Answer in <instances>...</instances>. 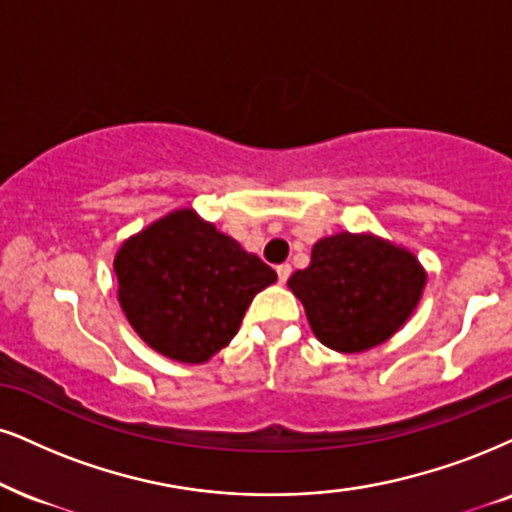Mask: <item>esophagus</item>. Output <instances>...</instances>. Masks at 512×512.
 <instances>
[{
	"mask_svg": "<svg viewBox=\"0 0 512 512\" xmlns=\"http://www.w3.org/2000/svg\"><path fill=\"white\" fill-rule=\"evenodd\" d=\"M289 275H292V266L289 263H282V266H277V280L285 285V282L289 280Z\"/></svg>",
	"mask_w": 512,
	"mask_h": 512,
	"instance_id": "1",
	"label": "esophagus"
}]
</instances>
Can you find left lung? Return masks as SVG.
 <instances>
[{"label": "left lung", "instance_id": "obj_1", "mask_svg": "<svg viewBox=\"0 0 512 512\" xmlns=\"http://www.w3.org/2000/svg\"><path fill=\"white\" fill-rule=\"evenodd\" d=\"M315 337L342 353L387 342L418 306L425 273L418 258L368 235L325 237L311 266L289 277Z\"/></svg>", "mask_w": 512, "mask_h": 512}]
</instances>
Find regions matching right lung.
Segmentation results:
<instances>
[{
	"instance_id": "1",
	"label": "right lung",
	"mask_w": 512,
	"mask_h": 512,
	"mask_svg": "<svg viewBox=\"0 0 512 512\" xmlns=\"http://www.w3.org/2000/svg\"><path fill=\"white\" fill-rule=\"evenodd\" d=\"M113 270L135 332L182 363H204L230 344L254 296L277 280L261 258L189 208L128 239Z\"/></svg>"
}]
</instances>
